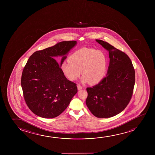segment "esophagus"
<instances>
[{"mask_svg": "<svg viewBox=\"0 0 155 155\" xmlns=\"http://www.w3.org/2000/svg\"><path fill=\"white\" fill-rule=\"evenodd\" d=\"M77 87H78V90H81V89L83 88V86H81V85H78Z\"/></svg>", "mask_w": 155, "mask_h": 155, "instance_id": "obj_1", "label": "esophagus"}]
</instances>
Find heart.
I'll use <instances>...</instances> for the list:
<instances>
[{
    "mask_svg": "<svg viewBox=\"0 0 155 155\" xmlns=\"http://www.w3.org/2000/svg\"><path fill=\"white\" fill-rule=\"evenodd\" d=\"M107 58L101 50L83 48L79 49L61 64L62 71L71 81H76L81 74V81L92 85L97 84L103 79L107 68Z\"/></svg>",
    "mask_w": 155,
    "mask_h": 155,
    "instance_id": "b5f03b06",
    "label": "heart"
}]
</instances>
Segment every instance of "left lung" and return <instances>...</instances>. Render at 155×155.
<instances>
[{"mask_svg":"<svg viewBox=\"0 0 155 155\" xmlns=\"http://www.w3.org/2000/svg\"><path fill=\"white\" fill-rule=\"evenodd\" d=\"M109 53L107 76L97 85L86 88V104L98 118L114 117L125 109L131 99L135 70L128 55L104 41L96 40Z\"/></svg>","mask_w":155,"mask_h":155,"instance_id":"1","label":"left lung"}]
</instances>
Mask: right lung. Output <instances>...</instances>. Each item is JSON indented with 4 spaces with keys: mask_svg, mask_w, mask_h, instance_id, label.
<instances>
[{
    "mask_svg": "<svg viewBox=\"0 0 155 155\" xmlns=\"http://www.w3.org/2000/svg\"><path fill=\"white\" fill-rule=\"evenodd\" d=\"M76 41H62L35 52L24 68L21 86L28 107L38 117L51 119L66 110L77 93V84L68 80L61 69ZM62 56L61 64L54 58Z\"/></svg>",
    "mask_w": 155,
    "mask_h": 155,
    "instance_id": "1",
    "label": "right lung"
}]
</instances>
